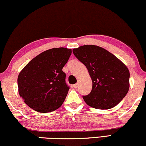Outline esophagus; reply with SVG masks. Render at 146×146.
<instances>
[{"mask_svg": "<svg viewBox=\"0 0 146 146\" xmlns=\"http://www.w3.org/2000/svg\"><path fill=\"white\" fill-rule=\"evenodd\" d=\"M78 85H79V83L78 82L77 84L73 85V87H74V88H77V87H78Z\"/></svg>", "mask_w": 146, "mask_h": 146, "instance_id": "esophagus-1", "label": "esophagus"}]
</instances>
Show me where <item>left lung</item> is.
I'll return each mask as SVG.
<instances>
[{"label": "left lung", "mask_w": 146, "mask_h": 146, "mask_svg": "<svg viewBox=\"0 0 146 146\" xmlns=\"http://www.w3.org/2000/svg\"><path fill=\"white\" fill-rule=\"evenodd\" d=\"M75 57L88 70L93 87L83 98L97 109H110L118 104L129 89L130 73L124 63L101 47L87 45L73 49Z\"/></svg>", "instance_id": "left-lung-1"}]
</instances>
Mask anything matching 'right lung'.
I'll use <instances>...</instances> for the list:
<instances>
[{
	"label": "right lung",
	"mask_w": 146,
	"mask_h": 146,
	"mask_svg": "<svg viewBox=\"0 0 146 146\" xmlns=\"http://www.w3.org/2000/svg\"><path fill=\"white\" fill-rule=\"evenodd\" d=\"M71 49L52 48L31 60L20 72L18 91L25 103L34 110L47 113L59 108L69 90L62 68Z\"/></svg>",
	"instance_id": "obj_1"
}]
</instances>
